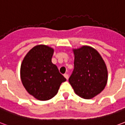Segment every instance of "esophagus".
<instances>
[{"mask_svg":"<svg viewBox=\"0 0 125 125\" xmlns=\"http://www.w3.org/2000/svg\"><path fill=\"white\" fill-rule=\"evenodd\" d=\"M63 75H64V77H65V78H66V79H68V77H69V75H68V74H67V73H65V74Z\"/></svg>","mask_w":125,"mask_h":125,"instance_id":"esophagus-1","label":"esophagus"}]
</instances>
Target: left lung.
Listing matches in <instances>:
<instances>
[{"label": "left lung", "instance_id": "1", "mask_svg": "<svg viewBox=\"0 0 125 125\" xmlns=\"http://www.w3.org/2000/svg\"><path fill=\"white\" fill-rule=\"evenodd\" d=\"M74 69L69 82L79 97L89 99L104 89L107 82V70L98 52L89 46L73 50Z\"/></svg>", "mask_w": 125, "mask_h": 125}]
</instances>
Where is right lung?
Returning <instances> with one entry per match:
<instances>
[{"label": "right lung", "mask_w": 125, "mask_h": 125, "mask_svg": "<svg viewBox=\"0 0 125 125\" xmlns=\"http://www.w3.org/2000/svg\"><path fill=\"white\" fill-rule=\"evenodd\" d=\"M53 50L45 45L34 47L26 54L20 68V76L26 91L40 101L50 99L66 81L52 62Z\"/></svg>", "instance_id": "obj_1"}]
</instances>
